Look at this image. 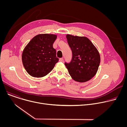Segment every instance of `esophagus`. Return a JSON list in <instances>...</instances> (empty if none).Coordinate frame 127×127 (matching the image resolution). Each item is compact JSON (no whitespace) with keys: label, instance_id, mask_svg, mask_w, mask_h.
Instances as JSON below:
<instances>
[{"label":"esophagus","instance_id":"1","mask_svg":"<svg viewBox=\"0 0 127 127\" xmlns=\"http://www.w3.org/2000/svg\"><path fill=\"white\" fill-rule=\"evenodd\" d=\"M59 61H60V62H63L64 61V59H63V58H60V59H59Z\"/></svg>","mask_w":127,"mask_h":127}]
</instances>
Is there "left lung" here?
Masks as SVG:
<instances>
[{"label":"left lung","mask_w":127,"mask_h":127,"mask_svg":"<svg viewBox=\"0 0 127 127\" xmlns=\"http://www.w3.org/2000/svg\"><path fill=\"white\" fill-rule=\"evenodd\" d=\"M66 38L72 53L70 62H65L69 74L73 80L80 82L91 79L100 64L97 50L86 37L67 34Z\"/></svg>","instance_id":"left-lung-1"}]
</instances>
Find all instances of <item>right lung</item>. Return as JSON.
Masks as SVG:
<instances>
[{
	"label": "right lung",
	"instance_id": "obj_1",
	"mask_svg": "<svg viewBox=\"0 0 127 127\" xmlns=\"http://www.w3.org/2000/svg\"><path fill=\"white\" fill-rule=\"evenodd\" d=\"M57 35L40 34L34 37L24 49L23 65L28 73L34 77H42L53 70L59 59L53 47Z\"/></svg>",
	"mask_w": 127,
	"mask_h": 127
}]
</instances>
